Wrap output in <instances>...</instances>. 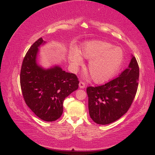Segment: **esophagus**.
Here are the masks:
<instances>
[{"label": "esophagus", "mask_w": 155, "mask_h": 155, "mask_svg": "<svg viewBox=\"0 0 155 155\" xmlns=\"http://www.w3.org/2000/svg\"><path fill=\"white\" fill-rule=\"evenodd\" d=\"M85 86H86V84L84 82L81 81L80 82H79V88H84Z\"/></svg>", "instance_id": "obj_1"}]
</instances>
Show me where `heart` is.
Segmentation results:
<instances>
[{
    "instance_id": "1",
    "label": "heart",
    "mask_w": 155,
    "mask_h": 155,
    "mask_svg": "<svg viewBox=\"0 0 155 155\" xmlns=\"http://www.w3.org/2000/svg\"><path fill=\"white\" fill-rule=\"evenodd\" d=\"M81 54L89 59L88 71L92 81L103 84L110 81L120 69L124 60V52L120 48L104 41H94L85 43ZM71 63L74 66L82 64V58L77 51L70 55Z\"/></svg>"
}]
</instances>
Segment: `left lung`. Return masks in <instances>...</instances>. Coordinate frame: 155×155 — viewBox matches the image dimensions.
I'll return each instance as SVG.
<instances>
[{"mask_svg": "<svg viewBox=\"0 0 155 155\" xmlns=\"http://www.w3.org/2000/svg\"><path fill=\"white\" fill-rule=\"evenodd\" d=\"M140 69L132 57L127 69L119 76L98 86H88V109L91 118L98 124H109L127 113L137 90Z\"/></svg>", "mask_w": 155, "mask_h": 155, "instance_id": "8db88e82", "label": "left lung"}]
</instances>
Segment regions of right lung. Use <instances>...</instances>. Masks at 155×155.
Masks as SVG:
<instances>
[{"label":"right lung","instance_id":"add662e5","mask_svg":"<svg viewBox=\"0 0 155 155\" xmlns=\"http://www.w3.org/2000/svg\"><path fill=\"white\" fill-rule=\"evenodd\" d=\"M38 38L30 47L22 62L20 85L25 104L42 120L52 122L60 118L65 97L78 88L77 75L61 67L47 70L37 64L38 47L44 43Z\"/></svg>","mask_w":155,"mask_h":155}]
</instances>
